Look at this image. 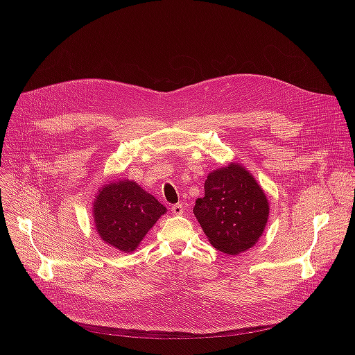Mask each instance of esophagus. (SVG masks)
<instances>
[{"label": "esophagus", "mask_w": 355, "mask_h": 355, "mask_svg": "<svg viewBox=\"0 0 355 355\" xmlns=\"http://www.w3.org/2000/svg\"><path fill=\"white\" fill-rule=\"evenodd\" d=\"M171 211H173V215H182L184 214V207H182V204H177V205H173V208H171Z\"/></svg>", "instance_id": "obj_1"}]
</instances>
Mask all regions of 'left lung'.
Here are the masks:
<instances>
[{"label":"left lung","instance_id":"8db88e82","mask_svg":"<svg viewBox=\"0 0 355 355\" xmlns=\"http://www.w3.org/2000/svg\"><path fill=\"white\" fill-rule=\"evenodd\" d=\"M270 208L264 191L241 166L232 163L211 173L205 196L193 207L211 244L229 256L251 248L264 232Z\"/></svg>","mask_w":355,"mask_h":355}]
</instances>
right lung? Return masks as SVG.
Instances as JSON below:
<instances>
[{"instance_id": "1", "label": "right lung", "mask_w": 355, "mask_h": 355, "mask_svg": "<svg viewBox=\"0 0 355 355\" xmlns=\"http://www.w3.org/2000/svg\"><path fill=\"white\" fill-rule=\"evenodd\" d=\"M166 207L133 181L111 182L94 202L95 227L104 241L130 252L166 214Z\"/></svg>"}]
</instances>
